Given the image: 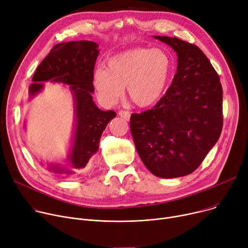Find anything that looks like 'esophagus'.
I'll use <instances>...</instances> for the list:
<instances>
[{
    "mask_svg": "<svg viewBox=\"0 0 248 248\" xmlns=\"http://www.w3.org/2000/svg\"><path fill=\"white\" fill-rule=\"evenodd\" d=\"M119 115L123 120H124L126 122H128L129 119H130V113L128 111H126V110H120L119 111Z\"/></svg>",
    "mask_w": 248,
    "mask_h": 248,
    "instance_id": "1",
    "label": "esophagus"
}]
</instances>
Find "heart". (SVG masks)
<instances>
[{
    "mask_svg": "<svg viewBox=\"0 0 248 248\" xmlns=\"http://www.w3.org/2000/svg\"><path fill=\"white\" fill-rule=\"evenodd\" d=\"M171 73L170 57L160 48L136 47L111 57L106 70L94 71L93 86L108 104L118 102L126 88L137 107L155 105L167 88Z\"/></svg>",
    "mask_w": 248,
    "mask_h": 248,
    "instance_id": "1",
    "label": "heart"
}]
</instances>
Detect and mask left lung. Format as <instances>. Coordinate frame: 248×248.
I'll return each mask as SVG.
<instances>
[{"instance_id": "left-lung-1", "label": "left lung", "mask_w": 248, "mask_h": 248, "mask_svg": "<svg viewBox=\"0 0 248 248\" xmlns=\"http://www.w3.org/2000/svg\"><path fill=\"white\" fill-rule=\"evenodd\" d=\"M177 56L176 74L152 108L130 117V131L146 169L162 178L193 172L222 129V87L202 49L177 38L154 36Z\"/></svg>"}]
</instances>
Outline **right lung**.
<instances>
[{"instance_id": "obj_1", "label": "right lung", "mask_w": 248, "mask_h": 248, "mask_svg": "<svg viewBox=\"0 0 248 248\" xmlns=\"http://www.w3.org/2000/svg\"><path fill=\"white\" fill-rule=\"evenodd\" d=\"M98 54V45L92 41L58 44L32 77L29 87L31 101L43 92L46 81L69 86L74 101L75 122L67 157L63 163H47L48 171L64 175L86 172L98 151L104 130L117 115L113 110L100 109L93 100V69ZM24 128H27L26 121Z\"/></svg>"}]
</instances>
